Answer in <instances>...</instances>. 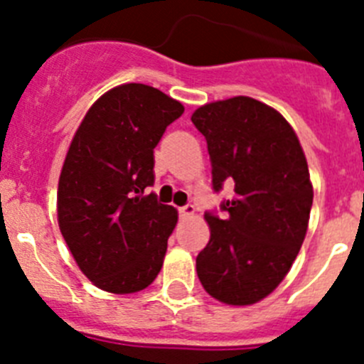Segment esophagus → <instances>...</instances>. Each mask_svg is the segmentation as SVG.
Returning a JSON list of instances; mask_svg holds the SVG:
<instances>
[{"instance_id": "34e87169", "label": "esophagus", "mask_w": 364, "mask_h": 364, "mask_svg": "<svg viewBox=\"0 0 364 364\" xmlns=\"http://www.w3.org/2000/svg\"><path fill=\"white\" fill-rule=\"evenodd\" d=\"M195 205L193 204H186L184 208H180L178 210V213H180V217L182 218H189V217H193V215H195Z\"/></svg>"}]
</instances>
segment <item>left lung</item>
<instances>
[{
  "label": "left lung",
  "mask_w": 364,
  "mask_h": 364,
  "mask_svg": "<svg viewBox=\"0 0 364 364\" xmlns=\"http://www.w3.org/2000/svg\"><path fill=\"white\" fill-rule=\"evenodd\" d=\"M191 122L208 142L215 191L235 184L220 205L226 215H204L211 237L197 257L198 279L217 301L255 304L281 284L306 237V156L281 112L250 96L202 105Z\"/></svg>",
  "instance_id": "8db88e82"
}]
</instances>
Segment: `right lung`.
Segmentation results:
<instances>
[{
    "instance_id": "right-lung-1",
    "label": "right lung",
    "mask_w": 364,
    "mask_h": 364,
    "mask_svg": "<svg viewBox=\"0 0 364 364\" xmlns=\"http://www.w3.org/2000/svg\"><path fill=\"white\" fill-rule=\"evenodd\" d=\"M184 105L144 83L100 96L74 133L58 182V224L100 290L134 294L156 279L178 220L154 184V147Z\"/></svg>"
}]
</instances>
